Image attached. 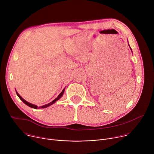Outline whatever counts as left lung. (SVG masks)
I'll return each instance as SVG.
<instances>
[{
  "label": "left lung",
  "mask_w": 154,
  "mask_h": 154,
  "mask_svg": "<svg viewBox=\"0 0 154 154\" xmlns=\"http://www.w3.org/2000/svg\"><path fill=\"white\" fill-rule=\"evenodd\" d=\"M127 41H128V39H127ZM128 46L130 47V45H129V44H128ZM130 50H131V52H132V50H131V48L130 47ZM133 53V52H132Z\"/></svg>",
  "instance_id": "1"
}]
</instances>
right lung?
<instances>
[{
	"label": "right lung",
	"mask_w": 154,
	"mask_h": 154,
	"mask_svg": "<svg viewBox=\"0 0 154 154\" xmlns=\"http://www.w3.org/2000/svg\"><path fill=\"white\" fill-rule=\"evenodd\" d=\"M64 90H65V88H64L63 90V91L61 92V93L58 96V97H57L56 99H55L54 100H52L51 102H50V103H48V104H46V105H44L40 106H38L36 105L32 104V103H30V102H29L26 101V100H24L23 97H22L19 94V93L17 92L16 90H15L16 93V94H17V96L19 97V98L22 101H23V102L26 105H27V106H30V107H31V108H35V109H37V108H47V107H48V106H51V105H53L54 103H55L57 100H59V99L62 97V96H63V94H64Z\"/></svg>",
	"instance_id": "1"
}]
</instances>
